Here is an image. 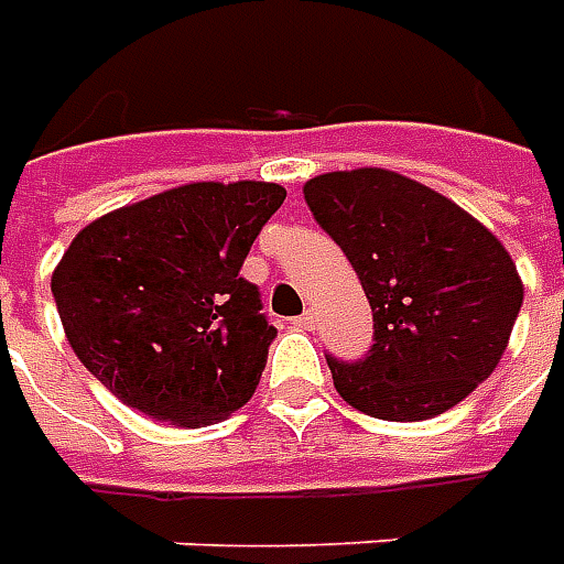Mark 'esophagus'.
Segmentation results:
<instances>
[{"label":"esophagus","mask_w":564,"mask_h":564,"mask_svg":"<svg viewBox=\"0 0 564 564\" xmlns=\"http://www.w3.org/2000/svg\"><path fill=\"white\" fill-rule=\"evenodd\" d=\"M295 326H299V329H314V323H317V314H314V311H305V314H299V317H295Z\"/></svg>","instance_id":"1"}]
</instances>
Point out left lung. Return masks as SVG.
Here are the masks:
<instances>
[{
  "mask_svg": "<svg viewBox=\"0 0 564 564\" xmlns=\"http://www.w3.org/2000/svg\"><path fill=\"white\" fill-rule=\"evenodd\" d=\"M305 200L372 305L364 360L326 354L345 403L372 419L424 421L495 372L522 308V281L482 223L381 167L314 176Z\"/></svg>",
  "mask_w": 564,
  "mask_h": 564,
  "instance_id": "obj_1",
  "label": "left lung"
}]
</instances>
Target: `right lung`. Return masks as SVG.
I'll return each instance as SVG.
<instances>
[{
    "label": "right lung",
    "mask_w": 564,
    "mask_h": 564,
    "mask_svg": "<svg viewBox=\"0 0 564 564\" xmlns=\"http://www.w3.org/2000/svg\"><path fill=\"white\" fill-rule=\"evenodd\" d=\"M283 198L278 183H192L82 228L51 293L90 376L176 427L250 403L278 329L241 265Z\"/></svg>",
    "instance_id": "1"
}]
</instances>
